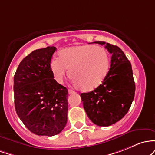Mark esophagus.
<instances>
[{"mask_svg":"<svg viewBox=\"0 0 155 155\" xmlns=\"http://www.w3.org/2000/svg\"><path fill=\"white\" fill-rule=\"evenodd\" d=\"M73 93H74V91H72V90H70V89L68 90V94H73Z\"/></svg>","mask_w":155,"mask_h":155,"instance_id":"esophagus-1","label":"esophagus"}]
</instances>
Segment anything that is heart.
I'll use <instances>...</instances> for the list:
<instances>
[{
	"instance_id": "1",
	"label": "heart",
	"mask_w": 155,
	"mask_h": 155,
	"mask_svg": "<svg viewBox=\"0 0 155 155\" xmlns=\"http://www.w3.org/2000/svg\"><path fill=\"white\" fill-rule=\"evenodd\" d=\"M58 58L50 64V71L57 83H61L69 71V76L76 86L89 91L103 82L110 66L109 55L103 47L80 45L58 52Z\"/></svg>"
}]
</instances>
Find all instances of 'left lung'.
I'll return each instance as SVG.
<instances>
[{"label": "left lung", "instance_id": "8db88e82", "mask_svg": "<svg viewBox=\"0 0 155 155\" xmlns=\"http://www.w3.org/2000/svg\"><path fill=\"white\" fill-rule=\"evenodd\" d=\"M104 45L111 55L110 69L103 82L92 91L81 94L83 107L94 124L107 127L126 115L134 96L135 85L133 69L124 52L119 47L105 41H94Z\"/></svg>", "mask_w": 155, "mask_h": 155}]
</instances>
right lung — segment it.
<instances>
[{
    "label": "right lung",
    "instance_id": "1",
    "mask_svg": "<svg viewBox=\"0 0 155 155\" xmlns=\"http://www.w3.org/2000/svg\"><path fill=\"white\" fill-rule=\"evenodd\" d=\"M55 47L31 52L14 77L17 114L31 133L53 136L67 122L68 90L55 81L50 64Z\"/></svg>",
    "mask_w": 155,
    "mask_h": 155
}]
</instances>
